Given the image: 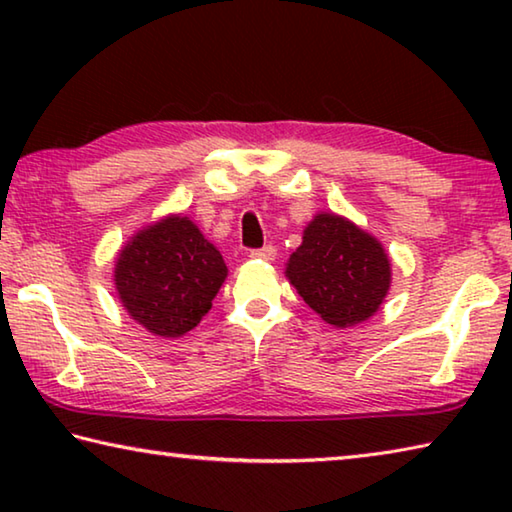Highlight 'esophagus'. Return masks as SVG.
I'll return each mask as SVG.
<instances>
[{
    "label": "esophagus",
    "instance_id": "esophagus-1",
    "mask_svg": "<svg viewBox=\"0 0 512 512\" xmlns=\"http://www.w3.org/2000/svg\"><path fill=\"white\" fill-rule=\"evenodd\" d=\"M275 255H277V250H275V246H271V244H266V246H262V248L250 250V257H255V259H264V262H273Z\"/></svg>",
    "mask_w": 512,
    "mask_h": 512
}]
</instances>
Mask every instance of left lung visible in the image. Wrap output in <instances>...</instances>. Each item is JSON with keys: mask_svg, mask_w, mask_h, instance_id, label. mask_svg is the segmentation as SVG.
I'll return each instance as SVG.
<instances>
[{"mask_svg": "<svg viewBox=\"0 0 512 512\" xmlns=\"http://www.w3.org/2000/svg\"><path fill=\"white\" fill-rule=\"evenodd\" d=\"M287 277L320 318L348 327L379 309L391 287V262L368 232L336 214H318L289 259Z\"/></svg>", "mask_w": 512, "mask_h": 512, "instance_id": "1", "label": "left lung"}]
</instances>
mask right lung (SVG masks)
<instances>
[{
	"label": "right lung",
	"instance_id": "1",
	"mask_svg": "<svg viewBox=\"0 0 512 512\" xmlns=\"http://www.w3.org/2000/svg\"><path fill=\"white\" fill-rule=\"evenodd\" d=\"M228 268L187 216H167L137 232L117 257L119 298L158 336H183L210 311Z\"/></svg>",
	"mask_w": 512,
	"mask_h": 512
}]
</instances>
